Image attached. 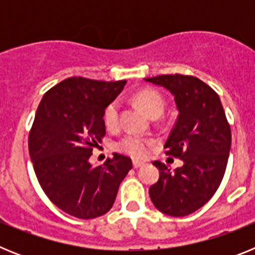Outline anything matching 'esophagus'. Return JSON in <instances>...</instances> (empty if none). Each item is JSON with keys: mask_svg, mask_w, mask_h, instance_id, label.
<instances>
[{"mask_svg": "<svg viewBox=\"0 0 255 255\" xmlns=\"http://www.w3.org/2000/svg\"><path fill=\"white\" fill-rule=\"evenodd\" d=\"M141 166H144V162L132 161V167L134 168H139V167H141Z\"/></svg>", "mask_w": 255, "mask_h": 255, "instance_id": "esophagus-1", "label": "esophagus"}]
</instances>
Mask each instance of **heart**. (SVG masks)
<instances>
[{"mask_svg":"<svg viewBox=\"0 0 255 255\" xmlns=\"http://www.w3.org/2000/svg\"><path fill=\"white\" fill-rule=\"evenodd\" d=\"M135 101L150 117L161 116L164 110L162 97L154 91H141L135 94ZM121 106L119 101H114L105 111V124L108 129H115L120 123ZM153 141L136 134H128L116 143L117 150L130 155L132 158H144L149 153Z\"/></svg>","mask_w":255,"mask_h":255,"instance_id":"b5f03b06","label":"heart"}]
</instances>
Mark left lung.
Masks as SVG:
<instances>
[{"label":"left lung","mask_w":255,"mask_h":255,"mask_svg":"<svg viewBox=\"0 0 255 255\" xmlns=\"http://www.w3.org/2000/svg\"><path fill=\"white\" fill-rule=\"evenodd\" d=\"M144 80L173 97L179 116L164 148L182 161L173 171L153 162L159 179L149 188V197L164 215L184 217L202 208L220 186L229 161L231 130L218 94L200 79L175 74Z\"/></svg>","instance_id":"1"}]
</instances>
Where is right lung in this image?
<instances>
[{
	"instance_id": "1",
	"label": "right lung",
	"mask_w": 255,
	"mask_h": 255,
	"mask_svg": "<svg viewBox=\"0 0 255 255\" xmlns=\"http://www.w3.org/2000/svg\"><path fill=\"white\" fill-rule=\"evenodd\" d=\"M126 80L100 82L67 78L43 96L29 134V154L40 186L52 203L82 220L112 208L131 159L114 153L103 166L89 162L106 134L107 106Z\"/></svg>"
}]
</instances>
